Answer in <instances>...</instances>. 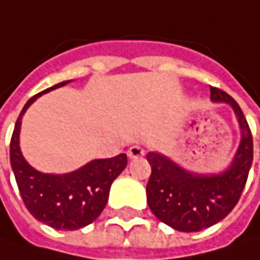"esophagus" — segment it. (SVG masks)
<instances>
[{"instance_id":"esophagus-1","label":"esophagus","mask_w":260,"mask_h":260,"mask_svg":"<svg viewBox=\"0 0 260 260\" xmlns=\"http://www.w3.org/2000/svg\"><path fill=\"white\" fill-rule=\"evenodd\" d=\"M143 155H145V149H143L142 146H130V149H128V157H130V159H137V157H142Z\"/></svg>"}]
</instances>
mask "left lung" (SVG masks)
Instances as JSON below:
<instances>
[{"label":"left lung","mask_w":260,"mask_h":260,"mask_svg":"<svg viewBox=\"0 0 260 260\" xmlns=\"http://www.w3.org/2000/svg\"><path fill=\"white\" fill-rule=\"evenodd\" d=\"M210 92L211 101L233 108L240 127V145L224 172L192 174L157 152L147 153L152 166L146 186L149 208L178 232H200L221 221L237 204L253 160V139L243 111L224 91L210 86Z\"/></svg>","instance_id":"8db88e82"}]
</instances>
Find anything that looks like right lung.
Returning a JSON list of instances; mask_svg holds the SVG:
<instances>
[{
    "label": "right lung",
    "mask_w": 260,
    "mask_h": 260,
    "mask_svg": "<svg viewBox=\"0 0 260 260\" xmlns=\"http://www.w3.org/2000/svg\"><path fill=\"white\" fill-rule=\"evenodd\" d=\"M69 82L63 81L50 86L25 103L10 143V162L23 203L36 220L56 230H78L95 221L105 208L113 181L127 165L125 153L95 159L63 175L43 174L27 164L20 150V125L25 110L42 94Z\"/></svg>",
    "instance_id": "add662e5"
}]
</instances>
